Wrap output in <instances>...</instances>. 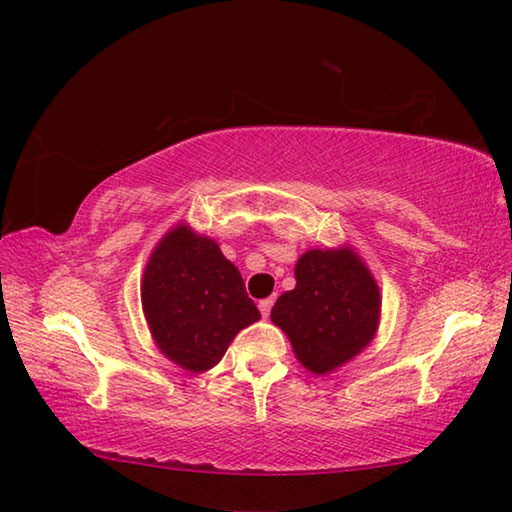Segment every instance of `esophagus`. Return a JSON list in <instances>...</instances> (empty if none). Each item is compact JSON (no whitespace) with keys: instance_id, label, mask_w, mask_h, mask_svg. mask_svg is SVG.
I'll list each match as a JSON object with an SVG mask.
<instances>
[{"instance_id":"34e87169","label":"esophagus","mask_w":512,"mask_h":512,"mask_svg":"<svg viewBox=\"0 0 512 512\" xmlns=\"http://www.w3.org/2000/svg\"><path fill=\"white\" fill-rule=\"evenodd\" d=\"M259 311H262V316L268 318V314H271V307H273V298H266V300H259Z\"/></svg>"}]
</instances>
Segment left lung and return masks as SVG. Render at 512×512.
<instances>
[{"instance_id":"8db88e82","label":"left lung","mask_w":512,"mask_h":512,"mask_svg":"<svg viewBox=\"0 0 512 512\" xmlns=\"http://www.w3.org/2000/svg\"><path fill=\"white\" fill-rule=\"evenodd\" d=\"M381 318L377 280L350 246L311 248L296 264V289L282 293L273 325L289 336L296 359L329 375L375 339Z\"/></svg>"}]
</instances>
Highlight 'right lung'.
<instances>
[{
  "instance_id": "obj_1",
  "label": "right lung",
  "mask_w": 512,
  "mask_h": 512,
  "mask_svg": "<svg viewBox=\"0 0 512 512\" xmlns=\"http://www.w3.org/2000/svg\"><path fill=\"white\" fill-rule=\"evenodd\" d=\"M142 311L158 350L187 372L214 368L241 329L259 320L237 266L187 223L173 225L153 248Z\"/></svg>"
}]
</instances>
